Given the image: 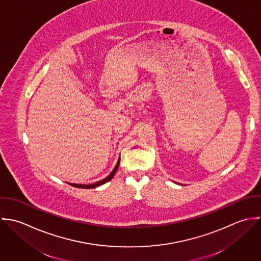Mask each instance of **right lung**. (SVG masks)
Segmentation results:
<instances>
[{"label":"right lung","mask_w":261,"mask_h":261,"mask_svg":"<svg viewBox=\"0 0 261 261\" xmlns=\"http://www.w3.org/2000/svg\"><path fill=\"white\" fill-rule=\"evenodd\" d=\"M119 162H120V160L117 161V164H116V166L114 167V169L111 171V173L109 174L106 178H104L103 180H100V181H98V182H95V183L89 184V185H83V184H71V185H72V186H75V187H78V188H87V189L88 188H95V187H97V186H99V185H102V184L108 182L110 179H112V177L114 176V174H115V172H116L117 169H118Z\"/></svg>","instance_id":"1"}]
</instances>
